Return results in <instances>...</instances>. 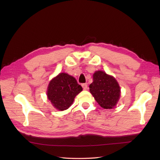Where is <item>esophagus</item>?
<instances>
[{
	"instance_id": "1",
	"label": "esophagus",
	"mask_w": 160,
	"mask_h": 160,
	"mask_svg": "<svg viewBox=\"0 0 160 160\" xmlns=\"http://www.w3.org/2000/svg\"><path fill=\"white\" fill-rule=\"evenodd\" d=\"M82 88H83L84 90H86L87 89H88V84H87V83L82 84Z\"/></svg>"
}]
</instances>
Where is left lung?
I'll list each match as a JSON object with an SVG mask.
<instances>
[{"mask_svg":"<svg viewBox=\"0 0 160 160\" xmlns=\"http://www.w3.org/2000/svg\"><path fill=\"white\" fill-rule=\"evenodd\" d=\"M93 81L89 85L90 93L101 108L112 109L117 105L121 90L113 76L102 71H97L93 75Z\"/></svg>","mask_w":160,"mask_h":160,"instance_id":"obj_1","label":"left lung"}]
</instances>
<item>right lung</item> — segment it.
Wrapping results in <instances>:
<instances>
[{
    "label": "right lung",
    "instance_id": "add662e5",
    "mask_svg": "<svg viewBox=\"0 0 160 160\" xmlns=\"http://www.w3.org/2000/svg\"><path fill=\"white\" fill-rule=\"evenodd\" d=\"M82 90V87L73 77L61 72L49 82L47 94L53 107L64 111L70 107L76 95Z\"/></svg>",
    "mask_w": 160,
    "mask_h": 160
}]
</instances>
